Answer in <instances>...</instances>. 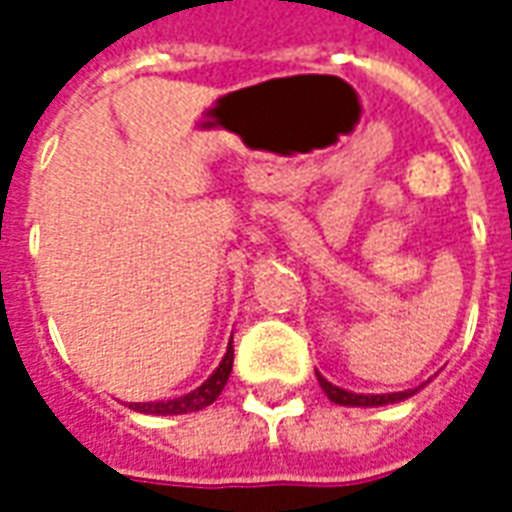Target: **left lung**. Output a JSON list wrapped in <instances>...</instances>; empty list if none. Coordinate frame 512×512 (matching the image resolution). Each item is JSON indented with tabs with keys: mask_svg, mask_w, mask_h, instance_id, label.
I'll use <instances>...</instances> for the list:
<instances>
[{
	"mask_svg": "<svg viewBox=\"0 0 512 512\" xmlns=\"http://www.w3.org/2000/svg\"><path fill=\"white\" fill-rule=\"evenodd\" d=\"M315 376H318V384L321 389L326 392V397L337 403V406H362V408H370V406H389V403H400V400H406V397L417 395L419 389L425 384L414 386V389H406V392H389V395H359V392H348L343 386L332 384V381H326V378L315 370Z\"/></svg>",
	"mask_w": 512,
	"mask_h": 512,
	"instance_id": "obj_1",
	"label": "left lung"
}]
</instances>
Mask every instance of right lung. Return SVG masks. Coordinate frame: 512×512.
Segmentation results:
<instances>
[{
	"label": "right lung",
	"mask_w": 512,
	"mask_h": 512,
	"mask_svg": "<svg viewBox=\"0 0 512 512\" xmlns=\"http://www.w3.org/2000/svg\"><path fill=\"white\" fill-rule=\"evenodd\" d=\"M233 373V337L227 343V354L222 356L219 367L213 370L211 376L205 378L194 392L189 395L172 397V400H153V403H128V408H134L139 414H156V417H175V414H191L200 408L211 406L216 397L222 395L227 378Z\"/></svg>",
	"instance_id": "1"
}]
</instances>
